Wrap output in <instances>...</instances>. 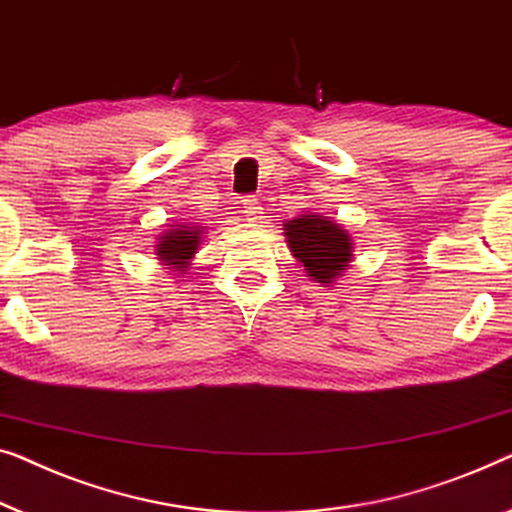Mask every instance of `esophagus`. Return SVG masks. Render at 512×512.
Here are the masks:
<instances>
[{
	"mask_svg": "<svg viewBox=\"0 0 512 512\" xmlns=\"http://www.w3.org/2000/svg\"><path fill=\"white\" fill-rule=\"evenodd\" d=\"M243 213H246L248 220L262 218V206H259V199H255V197L243 199Z\"/></svg>",
	"mask_w": 512,
	"mask_h": 512,
	"instance_id": "esophagus-1",
	"label": "esophagus"
}]
</instances>
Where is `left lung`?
<instances>
[{
	"label": "left lung",
	"instance_id": "1",
	"mask_svg": "<svg viewBox=\"0 0 512 512\" xmlns=\"http://www.w3.org/2000/svg\"><path fill=\"white\" fill-rule=\"evenodd\" d=\"M285 241L290 253L304 264L306 276L322 287H331L352 262V236L334 220L320 213H304L287 220Z\"/></svg>",
	"mask_w": 512,
	"mask_h": 512
}]
</instances>
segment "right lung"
Returning a JSON list of instances; mask_svg holds the SVG:
<instances>
[{
  "mask_svg": "<svg viewBox=\"0 0 512 512\" xmlns=\"http://www.w3.org/2000/svg\"><path fill=\"white\" fill-rule=\"evenodd\" d=\"M201 236H204V227L199 225H169V229H164L157 239L155 255L162 266L176 273H185L197 255Z\"/></svg>",
  "mask_w": 512,
  "mask_h": 512,
  "instance_id": "obj_1",
  "label": "right lung"
}]
</instances>
